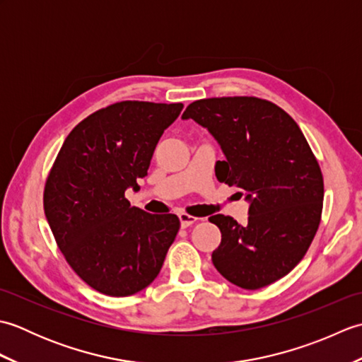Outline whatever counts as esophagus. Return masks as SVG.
Here are the masks:
<instances>
[{
  "instance_id": "esophagus-1",
  "label": "esophagus",
  "mask_w": 362,
  "mask_h": 362,
  "mask_svg": "<svg viewBox=\"0 0 362 362\" xmlns=\"http://www.w3.org/2000/svg\"><path fill=\"white\" fill-rule=\"evenodd\" d=\"M179 219H180V226H182L183 228H187V227H189V226H193L194 222H197L199 218L191 216V214H187V213H182L180 216H179Z\"/></svg>"
}]
</instances>
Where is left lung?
<instances>
[{
	"label": "left lung",
	"mask_w": 362,
	"mask_h": 362,
	"mask_svg": "<svg viewBox=\"0 0 362 362\" xmlns=\"http://www.w3.org/2000/svg\"><path fill=\"white\" fill-rule=\"evenodd\" d=\"M182 118L210 130L226 153L218 180L250 201L247 226L226 214L209 219L222 235L214 267L243 289L269 286L300 263L319 228L324 175L316 156L297 122L267 99H199Z\"/></svg>",
	"instance_id": "left-lung-1"
}]
</instances>
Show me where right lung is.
Masks as SVG:
<instances>
[{
  "label": "right lung",
  "instance_id": "add662e5",
  "mask_svg": "<svg viewBox=\"0 0 362 362\" xmlns=\"http://www.w3.org/2000/svg\"><path fill=\"white\" fill-rule=\"evenodd\" d=\"M182 103L121 101L76 126L54 160L43 210L60 252L98 292L127 297L156 280L180 221L130 206L153 149Z\"/></svg>",
  "mask_w": 362,
  "mask_h": 362
}]
</instances>
